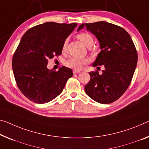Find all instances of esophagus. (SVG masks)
I'll use <instances>...</instances> for the list:
<instances>
[{
    "label": "esophagus",
    "mask_w": 149,
    "mask_h": 149,
    "mask_svg": "<svg viewBox=\"0 0 149 149\" xmlns=\"http://www.w3.org/2000/svg\"><path fill=\"white\" fill-rule=\"evenodd\" d=\"M73 74H77V73H79L81 72V71L80 70H73Z\"/></svg>",
    "instance_id": "esophagus-1"
}]
</instances>
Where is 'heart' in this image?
<instances>
[{
  "label": "heart",
  "instance_id": "1",
  "mask_svg": "<svg viewBox=\"0 0 149 149\" xmlns=\"http://www.w3.org/2000/svg\"><path fill=\"white\" fill-rule=\"evenodd\" d=\"M77 38L86 47L90 48L92 47L94 43V39L93 36L90 34L86 33H82L77 36ZM67 40H65L63 45V51L65 52L67 49ZM86 63L85 60L77 58H70L65 61V65L67 67L72 68L74 70H81L84 64Z\"/></svg>",
  "mask_w": 149,
  "mask_h": 149
}]
</instances>
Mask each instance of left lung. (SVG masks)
Masks as SVG:
<instances>
[{
	"instance_id": "obj_1",
	"label": "left lung",
	"mask_w": 149,
	"mask_h": 149,
	"mask_svg": "<svg viewBox=\"0 0 149 149\" xmlns=\"http://www.w3.org/2000/svg\"><path fill=\"white\" fill-rule=\"evenodd\" d=\"M100 43L101 51L93 64L103 65L102 74L89 72L91 80L84 86L89 97L101 104H109L122 96L129 87L136 67L137 52L129 34L122 27L105 21L82 24Z\"/></svg>"
}]
</instances>
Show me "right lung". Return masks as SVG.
Listing matches in <instances>:
<instances>
[{
	"instance_id": "add662e5",
	"label": "right lung",
	"mask_w": 149,
	"mask_h": 149,
	"mask_svg": "<svg viewBox=\"0 0 149 149\" xmlns=\"http://www.w3.org/2000/svg\"><path fill=\"white\" fill-rule=\"evenodd\" d=\"M77 23L48 22L28 30L13 57L14 76L18 87L30 100L47 103L62 93L73 75L69 68L48 69L49 58L61 55L63 45Z\"/></svg>"
}]
</instances>
